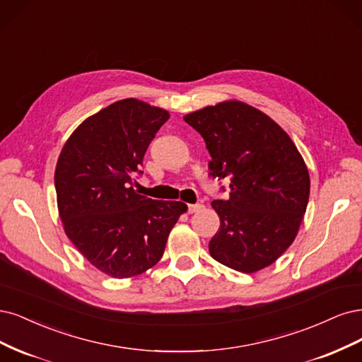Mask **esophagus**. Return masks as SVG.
I'll use <instances>...</instances> for the list:
<instances>
[{
  "mask_svg": "<svg viewBox=\"0 0 362 362\" xmlns=\"http://www.w3.org/2000/svg\"><path fill=\"white\" fill-rule=\"evenodd\" d=\"M202 209H204V206L203 204H188V212L189 214H195V212H198V211H202Z\"/></svg>",
  "mask_w": 362,
  "mask_h": 362,
  "instance_id": "34e87169",
  "label": "esophagus"
}]
</instances>
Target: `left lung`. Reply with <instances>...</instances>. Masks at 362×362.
Here are the masks:
<instances>
[{"mask_svg":"<svg viewBox=\"0 0 362 362\" xmlns=\"http://www.w3.org/2000/svg\"><path fill=\"white\" fill-rule=\"evenodd\" d=\"M183 120L204 139L214 177H230L227 200L212 207L221 226L212 257L252 274L272 264L295 240L307 211L310 174L295 143L269 115L240 100L219 102Z\"/></svg>","mask_w":362,"mask_h":362,"instance_id":"obj_1","label":"left lung"}]
</instances>
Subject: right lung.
I'll list each match as a JSON object with an SVG mask.
<instances>
[{
	"instance_id": "right-lung-1",
	"label": "right lung",
	"mask_w": 362,
	"mask_h": 362,
	"mask_svg": "<svg viewBox=\"0 0 362 362\" xmlns=\"http://www.w3.org/2000/svg\"><path fill=\"white\" fill-rule=\"evenodd\" d=\"M170 112L138 99L90 115L67 138L55 167L57 206L75 248L112 278L153 267L188 206L139 195L132 185Z\"/></svg>"
}]
</instances>
